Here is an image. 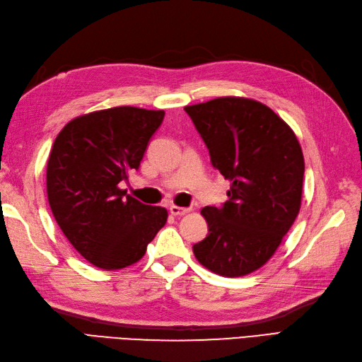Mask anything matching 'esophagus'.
<instances>
[{
  "mask_svg": "<svg viewBox=\"0 0 362 362\" xmlns=\"http://www.w3.org/2000/svg\"><path fill=\"white\" fill-rule=\"evenodd\" d=\"M168 211L173 216H182L190 212V207H181V206H170L168 207Z\"/></svg>",
  "mask_w": 362,
  "mask_h": 362,
  "instance_id": "obj_1",
  "label": "esophagus"
}]
</instances>
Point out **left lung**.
<instances>
[{"label":"left lung","instance_id":"1","mask_svg":"<svg viewBox=\"0 0 362 362\" xmlns=\"http://www.w3.org/2000/svg\"><path fill=\"white\" fill-rule=\"evenodd\" d=\"M184 110L212 165L230 181L228 202L202 211L209 234L194 254L215 274L246 276L271 259L299 214L300 144L290 125L252 99L218 98Z\"/></svg>","mask_w":362,"mask_h":362}]
</instances>
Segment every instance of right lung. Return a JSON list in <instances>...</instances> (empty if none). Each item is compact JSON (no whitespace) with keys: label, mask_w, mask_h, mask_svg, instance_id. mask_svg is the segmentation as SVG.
<instances>
[{"label":"right lung","mask_w":362,"mask_h":362,"mask_svg":"<svg viewBox=\"0 0 362 362\" xmlns=\"http://www.w3.org/2000/svg\"><path fill=\"white\" fill-rule=\"evenodd\" d=\"M163 110L116 107L78 116L54 141L46 170L47 202L69 243L94 267L115 271L141 260L167 221L119 187L138 170Z\"/></svg>","instance_id":"1"}]
</instances>
